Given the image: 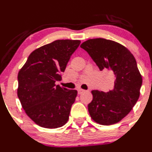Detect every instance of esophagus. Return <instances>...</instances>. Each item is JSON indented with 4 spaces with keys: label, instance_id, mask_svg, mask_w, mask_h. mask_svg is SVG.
Instances as JSON below:
<instances>
[{
    "label": "esophagus",
    "instance_id": "34e87169",
    "mask_svg": "<svg viewBox=\"0 0 152 152\" xmlns=\"http://www.w3.org/2000/svg\"><path fill=\"white\" fill-rule=\"evenodd\" d=\"M84 90H83V89H80V88H79L77 90V92H78V94H83V92H84Z\"/></svg>",
    "mask_w": 152,
    "mask_h": 152
}]
</instances>
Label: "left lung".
Listing matches in <instances>:
<instances>
[{"instance_id": "obj_1", "label": "left lung", "mask_w": 152, "mask_h": 152, "mask_svg": "<svg viewBox=\"0 0 152 152\" xmlns=\"http://www.w3.org/2000/svg\"><path fill=\"white\" fill-rule=\"evenodd\" d=\"M99 69L112 72L115 77L109 92L92 91L88 105L92 120L102 125L117 123L128 115L140 96L142 76L135 57L126 47L104 38L89 39L81 44Z\"/></svg>"}]
</instances>
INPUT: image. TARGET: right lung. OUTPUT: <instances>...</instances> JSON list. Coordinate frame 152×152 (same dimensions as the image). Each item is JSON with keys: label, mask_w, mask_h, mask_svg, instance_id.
<instances>
[{"label": "right lung", "mask_w": 152, "mask_h": 152, "mask_svg": "<svg viewBox=\"0 0 152 152\" xmlns=\"http://www.w3.org/2000/svg\"><path fill=\"white\" fill-rule=\"evenodd\" d=\"M79 40H57L30 53L18 73L17 95L27 115L45 128L63 126L77 94L58 85Z\"/></svg>", "instance_id": "1"}]
</instances>
